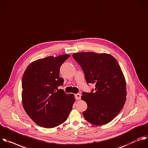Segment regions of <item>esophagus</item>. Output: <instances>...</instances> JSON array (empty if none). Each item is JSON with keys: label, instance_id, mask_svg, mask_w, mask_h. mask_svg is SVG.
I'll return each instance as SVG.
<instances>
[{"label": "esophagus", "instance_id": "esophagus-1", "mask_svg": "<svg viewBox=\"0 0 148 148\" xmlns=\"http://www.w3.org/2000/svg\"><path fill=\"white\" fill-rule=\"evenodd\" d=\"M80 98H81V95H80V94H79V93H78V94L75 95V99H76V100H80Z\"/></svg>", "mask_w": 148, "mask_h": 148}]
</instances>
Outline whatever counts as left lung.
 Returning a JSON list of instances; mask_svg holds the SVG:
<instances>
[{
    "instance_id": "left-lung-1",
    "label": "left lung",
    "mask_w": 148,
    "mask_h": 148,
    "mask_svg": "<svg viewBox=\"0 0 148 148\" xmlns=\"http://www.w3.org/2000/svg\"><path fill=\"white\" fill-rule=\"evenodd\" d=\"M82 68L86 83L95 84L91 92H82L87 108L83 112L86 121L96 125L112 121L126 101V83L115 58L107 53L80 52L73 54Z\"/></svg>"
}]
</instances>
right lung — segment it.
Here are the masks:
<instances>
[{"mask_svg":"<svg viewBox=\"0 0 148 148\" xmlns=\"http://www.w3.org/2000/svg\"><path fill=\"white\" fill-rule=\"evenodd\" d=\"M69 55L40 59L29 64L22 79V100L28 116L37 125L54 128L64 123L75 101L58 87L64 84L60 69Z\"/></svg>","mask_w":148,"mask_h":148,"instance_id":"1","label":"right lung"}]
</instances>
